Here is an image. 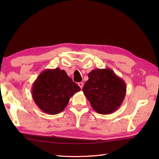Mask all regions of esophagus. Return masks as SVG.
<instances>
[{
  "instance_id": "1",
  "label": "esophagus",
  "mask_w": 159,
  "mask_h": 159,
  "mask_svg": "<svg viewBox=\"0 0 159 159\" xmlns=\"http://www.w3.org/2000/svg\"><path fill=\"white\" fill-rule=\"evenodd\" d=\"M78 85H79V86L80 87V89H83V83L79 82V83H78Z\"/></svg>"
}]
</instances>
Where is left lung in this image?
<instances>
[{
    "label": "left lung",
    "instance_id": "1",
    "mask_svg": "<svg viewBox=\"0 0 159 159\" xmlns=\"http://www.w3.org/2000/svg\"><path fill=\"white\" fill-rule=\"evenodd\" d=\"M88 77L83 92L93 110L102 115L115 112L126 96L124 80L110 68L95 69L88 74Z\"/></svg>",
    "mask_w": 159,
    "mask_h": 159
}]
</instances>
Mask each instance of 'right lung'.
<instances>
[{"label": "right lung", "mask_w": 159, "mask_h": 159, "mask_svg": "<svg viewBox=\"0 0 159 159\" xmlns=\"http://www.w3.org/2000/svg\"><path fill=\"white\" fill-rule=\"evenodd\" d=\"M80 90L66 71L58 67L42 72L33 83L31 92L35 103L43 112L55 115L65 109L70 98Z\"/></svg>", "instance_id": "1"}]
</instances>
